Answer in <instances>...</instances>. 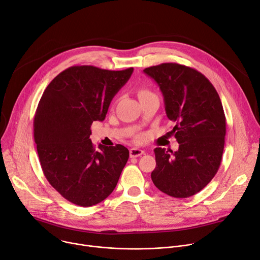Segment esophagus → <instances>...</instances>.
Here are the masks:
<instances>
[{
    "label": "esophagus",
    "mask_w": 260,
    "mask_h": 260,
    "mask_svg": "<svg viewBox=\"0 0 260 260\" xmlns=\"http://www.w3.org/2000/svg\"><path fill=\"white\" fill-rule=\"evenodd\" d=\"M144 153V151L142 149L139 148H131L129 149V155L131 158H137V157H140Z\"/></svg>",
    "instance_id": "34e87169"
}]
</instances>
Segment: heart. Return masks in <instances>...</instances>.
Returning a JSON list of instances; mask_svg holds the SVG:
<instances>
[{"label":"heart","instance_id":"obj_1","mask_svg":"<svg viewBox=\"0 0 260 260\" xmlns=\"http://www.w3.org/2000/svg\"><path fill=\"white\" fill-rule=\"evenodd\" d=\"M148 94H152V93L146 88H140L139 90H138V95H139V97H142V96H145Z\"/></svg>","mask_w":260,"mask_h":260}]
</instances>
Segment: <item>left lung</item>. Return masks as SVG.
Returning <instances> with one entry per match:
<instances>
[{
  "label": "left lung",
  "instance_id": "8db88e82",
  "mask_svg": "<svg viewBox=\"0 0 260 260\" xmlns=\"http://www.w3.org/2000/svg\"><path fill=\"white\" fill-rule=\"evenodd\" d=\"M160 86L177 151L154 148L151 180L162 192L177 199L192 197L214 178L226 136V117L220 98L205 75L196 69L165 62L144 69Z\"/></svg>",
  "mask_w": 260,
  "mask_h": 260
}]
</instances>
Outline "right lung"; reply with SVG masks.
I'll return each mask as SVG.
<instances>
[{"instance_id": "add662e5", "label": "right lung", "mask_w": 260, "mask_h": 260, "mask_svg": "<svg viewBox=\"0 0 260 260\" xmlns=\"http://www.w3.org/2000/svg\"><path fill=\"white\" fill-rule=\"evenodd\" d=\"M133 71L73 66L49 83L39 102L33 133L43 172L75 205L90 207L106 200L128 160L123 145L100 144L97 150L90 136L92 123L105 120L113 97Z\"/></svg>"}]
</instances>
